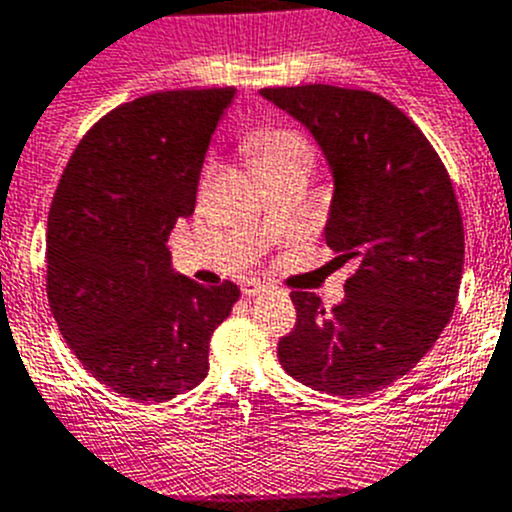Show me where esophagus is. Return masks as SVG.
<instances>
[{
  "mask_svg": "<svg viewBox=\"0 0 512 512\" xmlns=\"http://www.w3.org/2000/svg\"><path fill=\"white\" fill-rule=\"evenodd\" d=\"M241 291H243V296L253 299V296H259V294H264V291H269V286H264L261 281H243Z\"/></svg>",
  "mask_w": 512,
  "mask_h": 512,
  "instance_id": "34e87169",
  "label": "esophagus"
}]
</instances>
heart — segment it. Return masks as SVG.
<instances>
[{"label":"heart","instance_id":"heart-1","mask_svg":"<svg viewBox=\"0 0 512 512\" xmlns=\"http://www.w3.org/2000/svg\"><path fill=\"white\" fill-rule=\"evenodd\" d=\"M248 160L261 175L284 168H309L314 165V145L301 130L291 125H261L243 140Z\"/></svg>","mask_w":512,"mask_h":512}]
</instances>
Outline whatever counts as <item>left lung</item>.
<instances>
[{
  "label": "left lung",
  "mask_w": 512,
  "mask_h": 512,
  "mask_svg": "<svg viewBox=\"0 0 512 512\" xmlns=\"http://www.w3.org/2000/svg\"><path fill=\"white\" fill-rule=\"evenodd\" d=\"M261 95L324 150L334 170L324 238L342 264H359L332 311L311 291H291L296 324L281 337L279 362L316 392L374 394L430 352L457 304L465 228L450 173L425 133L377 92L296 85Z\"/></svg>",
  "instance_id": "obj_1"
}]
</instances>
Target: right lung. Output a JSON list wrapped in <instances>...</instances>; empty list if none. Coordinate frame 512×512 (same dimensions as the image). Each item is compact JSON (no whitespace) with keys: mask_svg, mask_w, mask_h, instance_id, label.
I'll return each instance as SVG.
<instances>
[{"mask_svg":"<svg viewBox=\"0 0 512 512\" xmlns=\"http://www.w3.org/2000/svg\"><path fill=\"white\" fill-rule=\"evenodd\" d=\"M236 87L150 92L102 115L72 153L47 221V299L82 367L123 397L165 402L208 374V342L241 291L173 274L165 248L196 208L208 143Z\"/></svg>","mask_w":512,"mask_h":512,"instance_id":"obj_1","label":"right lung"}]
</instances>
